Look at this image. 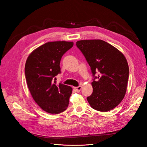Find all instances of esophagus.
<instances>
[{
  "mask_svg": "<svg viewBox=\"0 0 147 147\" xmlns=\"http://www.w3.org/2000/svg\"><path fill=\"white\" fill-rule=\"evenodd\" d=\"M82 86H78V87H74V89L75 90V91L76 92H80L81 89H82Z\"/></svg>",
  "mask_w": 147,
  "mask_h": 147,
  "instance_id": "obj_1",
  "label": "esophagus"
}]
</instances>
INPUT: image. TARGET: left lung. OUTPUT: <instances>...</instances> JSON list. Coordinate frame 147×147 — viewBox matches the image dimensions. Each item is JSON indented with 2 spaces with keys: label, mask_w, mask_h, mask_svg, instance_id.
<instances>
[{
  "label": "left lung",
  "mask_w": 147,
  "mask_h": 147,
  "mask_svg": "<svg viewBox=\"0 0 147 147\" xmlns=\"http://www.w3.org/2000/svg\"><path fill=\"white\" fill-rule=\"evenodd\" d=\"M76 45L91 67L93 76L96 71L99 72L92 82L93 93L87 100L95 110H112L123 100L126 92L129 66L126 57L102 40H79Z\"/></svg>",
  "instance_id": "left-lung-1"
}]
</instances>
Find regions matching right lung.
I'll list each match as a JSON object with an SVG mask.
<instances>
[{"mask_svg":"<svg viewBox=\"0 0 147 147\" xmlns=\"http://www.w3.org/2000/svg\"><path fill=\"white\" fill-rule=\"evenodd\" d=\"M73 44L49 42L34 50L27 58L24 71L28 88L37 105L48 113H61L68 107L73 88L61 83L56 85L53 80L61 73L62 56Z\"/></svg>","mask_w":147,"mask_h":147,"instance_id":"obj_1","label":"right lung"}]
</instances>
